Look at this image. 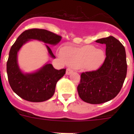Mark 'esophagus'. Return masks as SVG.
I'll return each mask as SVG.
<instances>
[{"instance_id":"obj_1","label":"esophagus","mask_w":134,"mask_h":134,"mask_svg":"<svg viewBox=\"0 0 134 134\" xmlns=\"http://www.w3.org/2000/svg\"><path fill=\"white\" fill-rule=\"evenodd\" d=\"M73 72V70L72 69V68H68L67 69H66V74L67 75H69V74H70L71 73Z\"/></svg>"}]
</instances>
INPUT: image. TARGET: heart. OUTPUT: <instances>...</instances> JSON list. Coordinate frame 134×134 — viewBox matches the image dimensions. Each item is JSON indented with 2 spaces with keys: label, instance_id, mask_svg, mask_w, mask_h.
I'll list each match as a JSON object with an SVG mask.
<instances>
[{
  "label": "heart",
  "instance_id": "heart-1",
  "mask_svg": "<svg viewBox=\"0 0 134 134\" xmlns=\"http://www.w3.org/2000/svg\"><path fill=\"white\" fill-rule=\"evenodd\" d=\"M62 55L68 64L88 70L99 68L105 59L103 50L93 46L66 47L62 50Z\"/></svg>",
  "mask_w": 134,
  "mask_h": 134
}]
</instances>
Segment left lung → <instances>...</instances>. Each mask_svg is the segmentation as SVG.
<instances>
[{
  "label": "left lung",
  "instance_id": "8db88e82",
  "mask_svg": "<svg viewBox=\"0 0 134 134\" xmlns=\"http://www.w3.org/2000/svg\"><path fill=\"white\" fill-rule=\"evenodd\" d=\"M106 46V58L99 69L82 72L78 85L82 100L100 104L113 99L120 92L127 74L126 54L122 43L113 36L96 41Z\"/></svg>",
  "mask_w": 134,
  "mask_h": 134
}]
</instances>
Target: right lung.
<instances>
[{
	"label": "right lung",
	"instance_id": "1",
	"mask_svg": "<svg viewBox=\"0 0 134 134\" xmlns=\"http://www.w3.org/2000/svg\"><path fill=\"white\" fill-rule=\"evenodd\" d=\"M62 37L46 29H30L23 31L9 52L7 72L13 91L22 99L30 102H43L50 99L55 93L57 82L66 73V68L56 70L51 64H46L34 73L24 74L17 64V53L23 44L30 40H37L45 43L56 45ZM49 55L55 58L52 51L46 45Z\"/></svg>",
	"mask_w": 134,
	"mask_h": 134
}]
</instances>
